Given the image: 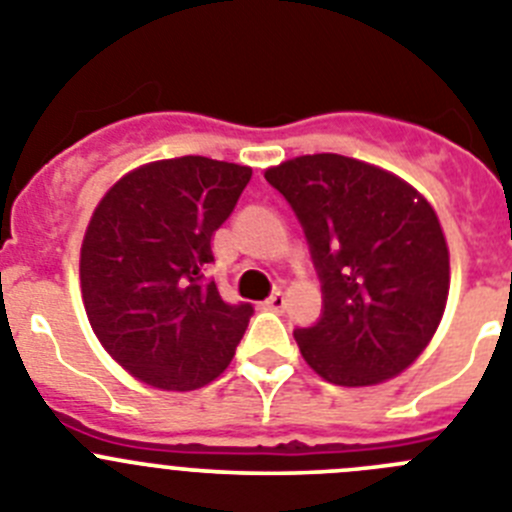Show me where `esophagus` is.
I'll return each mask as SVG.
<instances>
[{
  "label": "esophagus",
  "mask_w": 512,
  "mask_h": 512,
  "mask_svg": "<svg viewBox=\"0 0 512 512\" xmlns=\"http://www.w3.org/2000/svg\"><path fill=\"white\" fill-rule=\"evenodd\" d=\"M284 305H287V300H284L282 292H274V295L264 302V307H269V310H284Z\"/></svg>",
  "instance_id": "34e87169"
}]
</instances>
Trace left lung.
Wrapping results in <instances>:
<instances>
[{
	"instance_id": "left-lung-1",
	"label": "left lung",
	"mask_w": 512,
	"mask_h": 512,
	"mask_svg": "<svg viewBox=\"0 0 512 512\" xmlns=\"http://www.w3.org/2000/svg\"><path fill=\"white\" fill-rule=\"evenodd\" d=\"M264 176L295 210L323 292L318 323L295 328L305 361L341 387L395 377L428 346L449 295L433 207L390 171L338 153Z\"/></svg>"
}]
</instances>
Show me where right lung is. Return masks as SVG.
<instances>
[{
	"label": "right lung",
	"mask_w": 512,
	"mask_h": 512,
	"mask_svg": "<svg viewBox=\"0 0 512 512\" xmlns=\"http://www.w3.org/2000/svg\"><path fill=\"white\" fill-rule=\"evenodd\" d=\"M251 169L205 156L140 166L104 194L81 243L89 323L140 382L187 392L212 382L241 343L251 302H225L207 277L212 233Z\"/></svg>",
	"instance_id": "right-lung-1"
}]
</instances>
